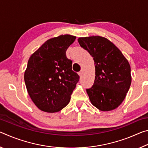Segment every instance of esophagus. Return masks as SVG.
<instances>
[{"instance_id":"obj_1","label":"esophagus","mask_w":148,"mask_h":148,"mask_svg":"<svg viewBox=\"0 0 148 148\" xmlns=\"http://www.w3.org/2000/svg\"><path fill=\"white\" fill-rule=\"evenodd\" d=\"M78 74H79V76H82V74H83V71H80L79 73H78Z\"/></svg>"}]
</instances>
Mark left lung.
Returning <instances> with one entry per match:
<instances>
[{"instance_id":"left-lung-1","label":"left lung","mask_w":148,"mask_h":148,"mask_svg":"<svg viewBox=\"0 0 148 148\" xmlns=\"http://www.w3.org/2000/svg\"><path fill=\"white\" fill-rule=\"evenodd\" d=\"M81 47L93 57L94 84L86 91L92 104L101 111H110L123 101L131 84V67L121 51L104 37L78 38Z\"/></svg>"}]
</instances>
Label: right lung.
Instances as JSON below:
<instances>
[{"label":"right lung","mask_w":148,"mask_h":148,"mask_svg":"<svg viewBox=\"0 0 148 148\" xmlns=\"http://www.w3.org/2000/svg\"><path fill=\"white\" fill-rule=\"evenodd\" d=\"M76 36L61 35L47 40L29 59L24 79L30 97L40 110L57 112L66 106L79 82L66 57Z\"/></svg>","instance_id":"right-lung-1"}]
</instances>
